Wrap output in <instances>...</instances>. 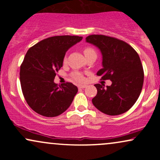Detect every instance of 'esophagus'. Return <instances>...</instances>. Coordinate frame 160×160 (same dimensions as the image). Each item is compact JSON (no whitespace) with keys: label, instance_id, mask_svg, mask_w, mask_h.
Returning <instances> with one entry per match:
<instances>
[{"label":"esophagus","instance_id":"1","mask_svg":"<svg viewBox=\"0 0 160 160\" xmlns=\"http://www.w3.org/2000/svg\"><path fill=\"white\" fill-rule=\"evenodd\" d=\"M86 85H79V86H78L79 89H84V88H86Z\"/></svg>","mask_w":160,"mask_h":160}]
</instances>
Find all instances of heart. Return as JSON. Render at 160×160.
I'll return each instance as SVG.
<instances>
[{"mask_svg":"<svg viewBox=\"0 0 160 160\" xmlns=\"http://www.w3.org/2000/svg\"><path fill=\"white\" fill-rule=\"evenodd\" d=\"M83 52H84V55H85V56H87V55L91 54V53L95 52V51L92 48H91V47H86V48L84 49ZM66 62V58H64V62ZM71 78H72L73 80H74L75 81L80 82H83L84 80H85L83 75L79 72L73 73V74H71Z\"/></svg>","mask_w":160,"mask_h":160,"instance_id":"obj_1","label":"heart"}]
</instances>
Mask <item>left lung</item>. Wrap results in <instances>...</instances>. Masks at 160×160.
Wrapping results in <instances>:
<instances>
[{
	"mask_svg": "<svg viewBox=\"0 0 160 160\" xmlns=\"http://www.w3.org/2000/svg\"><path fill=\"white\" fill-rule=\"evenodd\" d=\"M102 55V68L97 72L101 80H111V86L95 84L97 95L92 102L105 114L123 113L136 102L144 83V70L140 57L129 44L122 40L102 34L86 38Z\"/></svg>",
	"mask_w": 160,
	"mask_h": 160,
	"instance_id": "left-lung-1",
	"label": "left lung"
}]
</instances>
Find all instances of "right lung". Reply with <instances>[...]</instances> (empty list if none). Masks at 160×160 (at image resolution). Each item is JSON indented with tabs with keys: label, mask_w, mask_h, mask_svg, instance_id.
<instances>
[{
	"label": "right lung",
	"mask_w": 160,
	"mask_h": 160,
	"mask_svg": "<svg viewBox=\"0 0 160 160\" xmlns=\"http://www.w3.org/2000/svg\"><path fill=\"white\" fill-rule=\"evenodd\" d=\"M82 39L79 36L51 37L28 50L20 66V82L25 101L36 113L57 117L72 103L78 87L71 82L58 87L54 79L62 67L68 49Z\"/></svg>",
	"instance_id": "1"
}]
</instances>
